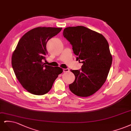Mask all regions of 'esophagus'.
<instances>
[{
	"label": "esophagus",
	"mask_w": 131,
	"mask_h": 131,
	"mask_svg": "<svg viewBox=\"0 0 131 131\" xmlns=\"http://www.w3.org/2000/svg\"><path fill=\"white\" fill-rule=\"evenodd\" d=\"M63 71H64V72H67L69 71V69H63Z\"/></svg>",
	"instance_id": "1"
}]
</instances>
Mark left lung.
<instances>
[{"label": "left lung", "mask_w": 131, "mask_h": 131, "mask_svg": "<svg viewBox=\"0 0 131 131\" xmlns=\"http://www.w3.org/2000/svg\"><path fill=\"white\" fill-rule=\"evenodd\" d=\"M63 35L72 46L77 61L83 64L81 70H71L75 80L70 90L80 97L93 95L103 85L111 69L112 56L108 41L101 34L83 26L67 27Z\"/></svg>", "instance_id": "1"}]
</instances>
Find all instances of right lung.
Returning a JSON list of instances; mask_svg holds the SVG:
<instances>
[{
    "label": "right lung",
    "instance_id": "obj_1",
    "mask_svg": "<svg viewBox=\"0 0 131 131\" xmlns=\"http://www.w3.org/2000/svg\"><path fill=\"white\" fill-rule=\"evenodd\" d=\"M62 28H34L20 38L12 53L11 63L15 74L22 86L30 93L42 95L51 89L60 67L46 65L48 41L59 32Z\"/></svg>",
    "mask_w": 131,
    "mask_h": 131
}]
</instances>
